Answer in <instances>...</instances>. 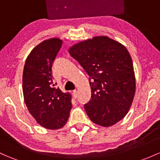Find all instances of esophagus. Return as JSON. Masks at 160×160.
<instances>
[{"label":"esophagus","instance_id":"1","mask_svg":"<svg viewBox=\"0 0 160 160\" xmlns=\"http://www.w3.org/2000/svg\"><path fill=\"white\" fill-rule=\"evenodd\" d=\"M73 97H75V98H77V97H78V91H77V90H73Z\"/></svg>","mask_w":160,"mask_h":160}]
</instances>
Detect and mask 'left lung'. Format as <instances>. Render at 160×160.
I'll use <instances>...</instances> for the list:
<instances>
[{
    "label": "left lung",
    "instance_id": "1",
    "mask_svg": "<svg viewBox=\"0 0 160 160\" xmlns=\"http://www.w3.org/2000/svg\"><path fill=\"white\" fill-rule=\"evenodd\" d=\"M69 53L90 76L91 98L84 108L91 121L107 127L123 119L136 91L133 65L127 48L102 36L73 45Z\"/></svg>",
    "mask_w": 160,
    "mask_h": 160
}]
</instances>
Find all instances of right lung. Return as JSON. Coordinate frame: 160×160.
<instances>
[{
    "label": "right lung",
    "instance_id": "add662e5",
    "mask_svg": "<svg viewBox=\"0 0 160 160\" xmlns=\"http://www.w3.org/2000/svg\"><path fill=\"white\" fill-rule=\"evenodd\" d=\"M62 43L58 38L43 41L31 52L23 67L25 103L37 122L49 129L63 127L72 108L71 96L54 87L52 77V64Z\"/></svg>",
    "mask_w": 160,
    "mask_h": 160
}]
</instances>
